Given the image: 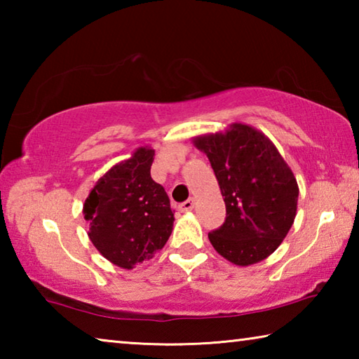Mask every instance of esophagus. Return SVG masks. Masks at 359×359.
Instances as JSON below:
<instances>
[{"instance_id": "esophagus-1", "label": "esophagus", "mask_w": 359, "mask_h": 359, "mask_svg": "<svg viewBox=\"0 0 359 359\" xmlns=\"http://www.w3.org/2000/svg\"><path fill=\"white\" fill-rule=\"evenodd\" d=\"M193 208H194V201H193V199H188V201L179 204L177 209H179L180 212H190Z\"/></svg>"}]
</instances>
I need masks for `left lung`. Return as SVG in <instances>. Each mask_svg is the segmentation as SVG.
<instances>
[{"label":"left lung","instance_id":"obj_1","mask_svg":"<svg viewBox=\"0 0 359 359\" xmlns=\"http://www.w3.org/2000/svg\"><path fill=\"white\" fill-rule=\"evenodd\" d=\"M193 144L208 155L226 205V220L209 233L210 244L238 266L266 259L293 226L299 196L293 171L274 142L245 123L196 136Z\"/></svg>","mask_w":359,"mask_h":359}]
</instances>
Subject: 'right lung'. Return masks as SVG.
<instances>
[{
  "label": "right lung",
  "instance_id": "obj_1",
  "mask_svg": "<svg viewBox=\"0 0 359 359\" xmlns=\"http://www.w3.org/2000/svg\"><path fill=\"white\" fill-rule=\"evenodd\" d=\"M154 156V149H136L98 179L83 203L90 241L121 269L154 258L172 233L169 198L150 175Z\"/></svg>",
  "mask_w": 359,
  "mask_h": 359
}]
</instances>
